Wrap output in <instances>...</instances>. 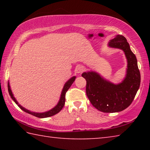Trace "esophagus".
Segmentation results:
<instances>
[{"label": "esophagus", "mask_w": 150, "mask_h": 150, "mask_svg": "<svg viewBox=\"0 0 150 150\" xmlns=\"http://www.w3.org/2000/svg\"><path fill=\"white\" fill-rule=\"evenodd\" d=\"M84 70H85V69L83 66L79 65L77 67H76L75 71H76V73H77L78 74H81V73H82L83 71H84Z\"/></svg>", "instance_id": "34e87169"}]
</instances>
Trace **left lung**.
Instances as JSON below:
<instances>
[{
	"instance_id": "8db88e82",
	"label": "left lung",
	"mask_w": 150,
	"mask_h": 150,
	"mask_svg": "<svg viewBox=\"0 0 150 150\" xmlns=\"http://www.w3.org/2000/svg\"><path fill=\"white\" fill-rule=\"evenodd\" d=\"M108 46L124 51L128 62L126 75L122 83L114 84L95 71L83 73L87 81L86 93L91 103L103 112H117L128 108L132 103L140 85V73L136 55L133 54L126 38L116 35Z\"/></svg>"
}]
</instances>
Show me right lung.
Instances as JSON below:
<instances>
[{
  "label": "right lung",
  "instance_id": "add662e5",
  "mask_svg": "<svg viewBox=\"0 0 150 150\" xmlns=\"http://www.w3.org/2000/svg\"><path fill=\"white\" fill-rule=\"evenodd\" d=\"M76 77L74 76V77H72L70 79L68 80L67 82L65 83V84L64 85V87L63 88V90L62 91V94H61V96L59 98V100L58 103L57 104V105L55 106V107L53 108L52 109H51L50 110L45 112H32L29 110H27L24 107L19 105L18 103L17 102V100H16V98L13 95V94L12 93V91L11 89V87H10V84L8 82V93L9 95L11 96V97L12 98V99L14 101V103L16 104V105L19 106V107L22 109V110L30 114V115H32L34 116H36L38 118H47V117H50V116H52L55 115H56L58 112H59L63 108V106L65 105V94L67 93V91L68 89L70 88L71 86L73 84V83L74 82V81L75 80Z\"/></svg>",
  "mask_w": 150,
  "mask_h": 150
}]
</instances>
